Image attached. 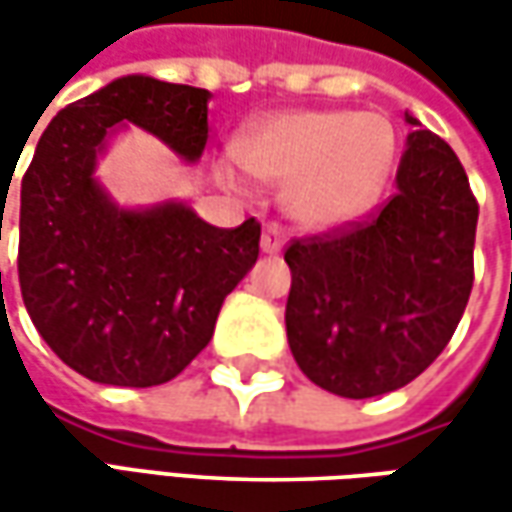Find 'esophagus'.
Here are the masks:
<instances>
[{
	"label": "esophagus",
	"mask_w": 512,
	"mask_h": 512,
	"mask_svg": "<svg viewBox=\"0 0 512 512\" xmlns=\"http://www.w3.org/2000/svg\"><path fill=\"white\" fill-rule=\"evenodd\" d=\"M285 245V227L279 222H267L265 230H262V250L265 253H279Z\"/></svg>",
	"instance_id": "esophagus-1"
}]
</instances>
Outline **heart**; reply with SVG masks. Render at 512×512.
Here are the masks:
<instances>
[{"label":"heart","mask_w":512,"mask_h":512,"mask_svg":"<svg viewBox=\"0 0 512 512\" xmlns=\"http://www.w3.org/2000/svg\"><path fill=\"white\" fill-rule=\"evenodd\" d=\"M393 156L396 133L379 113L290 110L239 139L247 173L285 187L287 213L316 230L362 219L382 196Z\"/></svg>","instance_id":"obj_1"}]
</instances>
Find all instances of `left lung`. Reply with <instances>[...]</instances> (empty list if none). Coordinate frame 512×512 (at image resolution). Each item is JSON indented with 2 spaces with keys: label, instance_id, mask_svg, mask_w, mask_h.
I'll return each mask as SVG.
<instances>
[{
  "label": "left lung",
  "instance_id": "obj_1",
  "mask_svg": "<svg viewBox=\"0 0 512 512\" xmlns=\"http://www.w3.org/2000/svg\"><path fill=\"white\" fill-rule=\"evenodd\" d=\"M399 190L359 222L293 239L285 325L307 379L344 399L399 390L462 322L479 202L459 156L407 116Z\"/></svg>",
  "mask_w": 512,
  "mask_h": 512
}]
</instances>
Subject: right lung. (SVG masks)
Wrapping results in <instances>:
<instances>
[{
	"mask_svg": "<svg viewBox=\"0 0 512 512\" xmlns=\"http://www.w3.org/2000/svg\"><path fill=\"white\" fill-rule=\"evenodd\" d=\"M207 99L205 88L122 76L59 110L22 176V299L50 350L90 382L153 387L179 376L259 259L256 219L213 227L182 202L125 210L93 179L125 122L196 162Z\"/></svg>",
	"mask_w": 512,
	"mask_h": 512,
	"instance_id": "right-lung-1",
	"label": "right lung"
}]
</instances>
